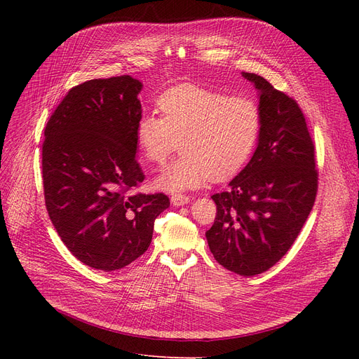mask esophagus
Masks as SVG:
<instances>
[{
	"mask_svg": "<svg viewBox=\"0 0 359 359\" xmlns=\"http://www.w3.org/2000/svg\"><path fill=\"white\" fill-rule=\"evenodd\" d=\"M191 202V198L189 196H186V195H173L172 196V203L175 205V206H182V205H186V203H189Z\"/></svg>",
	"mask_w": 359,
	"mask_h": 359,
	"instance_id": "obj_1",
	"label": "esophagus"
}]
</instances>
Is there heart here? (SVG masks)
Here are the masks:
<instances>
[{
  "label": "heart",
  "mask_w": 359,
  "mask_h": 359,
  "mask_svg": "<svg viewBox=\"0 0 359 359\" xmlns=\"http://www.w3.org/2000/svg\"><path fill=\"white\" fill-rule=\"evenodd\" d=\"M161 116L145 113L135 126L142 157L163 164L182 144V156L156 180L160 189H198L206 180H224L248 163L259 141L263 115L246 96L196 86H179L157 100Z\"/></svg>",
  "instance_id": "1"
}]
</instances>
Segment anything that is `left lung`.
Returning a JSON list of instances; mask_svg holds the SVG:
<instances>
[{
  "label": "left lung",
  "mask_w": 359,
  "mask_h": 359,
  "mask_svg": "<svg viewBox=\"0 0 359 359\" xmlns=\"http://www.w3.org/2000/svg\"><path fill=\"white\" fill-rule=\"evenodd\" d=\"M262 132L252 160L211 198L212 227L205 233L215 260L241 276L272 268L294 244L317 194L314 144L298 103L253 72Z\"/></svg>",
  "instance_id": "8db88e82"
}]
</instances>
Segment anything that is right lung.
<instances>
[{
    "label": "right lung",
    "mask_w": 359,
    "mask_h": 359,
    "mask_svg": "<svg viewBox=\"0 0 359 359\" xmlns=\"http://www.w3.org/2000/svg\"><path fill=\"white\" fill-rule=\"evenodd\" d=\"M141 81L129 75L72 87L45 128V203L67 249L84 265L110 272L148 249L164 194H129L144 180L135 126Z\"/></svg>",
    "instance_id": "add662e5"
}]
</instances>
